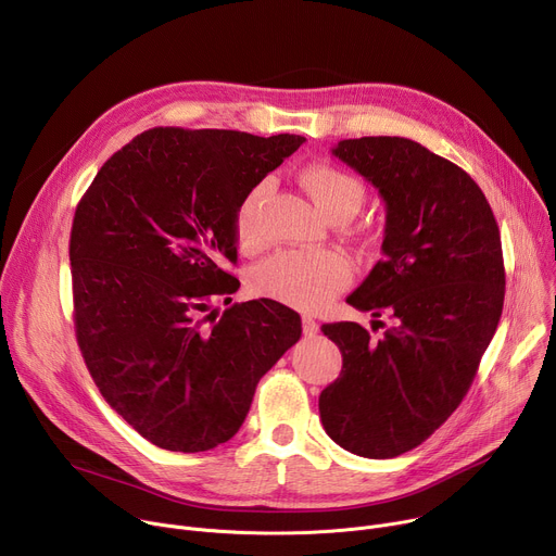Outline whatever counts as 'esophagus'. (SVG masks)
Returning a JSON list of instances; mask_svg holds the SVG:
<instances>
[{
  "mask_svg": "<svg viewBox=\"0 0 556 556\" xmlns=\"http://www.w3.org/2000/svg\"><path fill=\"white\" fill-rule=\"evenodd\" d=\"M302 328H304V336L313 338V336H317L319 324H317V319H313L311 315H304V317H302Z\"/></svg>",
  "mask_w": 556,
  "mask_h": 556,
  "instance_id": "34e87169",
  "label": "esophagus"
}]
</instances>
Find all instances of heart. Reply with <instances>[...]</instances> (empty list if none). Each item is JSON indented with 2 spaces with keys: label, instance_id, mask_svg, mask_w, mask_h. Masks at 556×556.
<instances>
[{
  "label": "heart",
  "instance_id": "1",
  "mask_svg": "<svg viewBox=\"0 0 556 556\" xmlns=\"http://www.w3.org/2000/svg\"><path fill=\"white\" fill-rule=\"evenodd\" d=\"M302 188L315 201L326 218H351L364 203V185L332 165L315 163L300 172ZM268 197V182H258L243 197L237 210L235 230L243 250H256L264 243L262 205ZM353 279V264L342 252H279L250 273V290L300 311L326 306Z\"/></svg>",
  "mask_w": 556,
  "mask_h": 556
}]
</instances>
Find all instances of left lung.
Wrapping results in <instances>:
<instances>
[{
    "instance_id": "obj_1",
    "label": "left lung",
    "mask_w": 556,
    "mask_h": 556,
    "mask_svg": "<svg viewBox=\"0 0 556 556\" xmlns=\"http://www.w3.org/2000/svg\"><path fill=\"white\" fill-rule=\"evenodd\" d=\"M332 156L387 205L384 256L346 302L393 326L380 340L355 321L321 326L342 374L321 391L319 416L346 452L395 458L445 422L473 382L503 313L501 232L473 178L416 140L349 138Z\"/></svg>"
}]
</instances>
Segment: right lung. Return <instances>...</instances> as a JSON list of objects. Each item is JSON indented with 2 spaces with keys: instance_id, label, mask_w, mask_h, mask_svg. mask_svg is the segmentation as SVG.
<instances>
[{
  "instance_id": "1",
  "label": "right lung",
  "mask_w": 556,
  "mask_h": 556,
  "mask_svg": "<svg viewBox=\"0 0 556 556\" xmlns=\"http://www.w3.org/2000/svg\"><path fill=\"white\" fill-rule=\"evenodd\" d=\"M232 129L142 131L96 174L73 216V319L111 409L152 445L197 454L228 442L254 389L302 338L273 300L218 313L239 279L243 197L304 142ZM232 302V300H228Z\"/></svg>"
}]
</instances>
